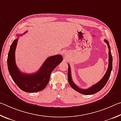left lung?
Returning a JSON list of instances; mask_svg holds the SVG:
<instances>
[{
    "label": "left lung",
    "mask_w": 121,
    "mask_h": 121,
    "mask_svg": "<svg viewBox=\"0 0 121 121\" xmlns=\"http://www.w3.org/2000/svg\"><path fill=\"white\" fill-rule=\"evenodd\" d=\"M104 41L106 43V44L108 45V48H109V52H108V56H109V59H108V67L106 71V73L104 75V76L102 77V78L100 80L99 82H98L97 84L92 86L91 87H89V89H82L77 86L73 82L71 78V70H70V67L69 65L68 64V82L69 83V85L70 86L73 88V90L75 91H77L78 92L80 93L81 94L85 95H93L96 93L100 91L102 88L105 86V85L107 83V81L109 78L110 73H111V71L112 68V56L111 51H110V47L109 45V42H108L107 40L105 39Z\"/></svg>",
    "instance_id": "1"
}]
</instances>
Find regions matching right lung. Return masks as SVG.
<instances>
[{
	"label": "right lung",
	"mask_w": 121,
	"mask_h": 121,
	"mask_svg": "<svg viewBox=\"0 0 121 121\" xmlns=\"http://www.w3.org/2000/svg\"><path fill=\"white\" fill-rule=\"evenodd\" d=\"M17 41L18 38L13 41L8 54L7 66L9 74L13 81L22 91L27 92L42 91L48 83L51 73L62 61V56L58 54L48 57L39 70L35 73L26 74L21 73L15 63V52Z\"/></svg>",
	"instance_id": "1"
}]
</instances>
